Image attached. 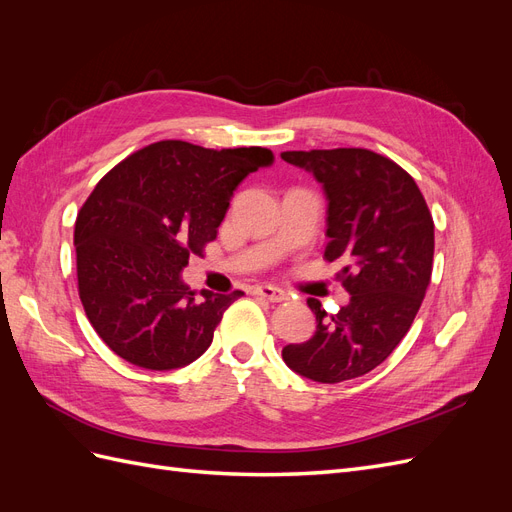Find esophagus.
<instances>
[{"label":"esophagus","instance_id":"esophagus-1","mask_svg":"<svg viewBox=\"0 0 512 512\" xmlns=\"http://www.w3.org/2000/svg\"><path fill=\"white\" fill-rule=\"evenodd\" d=\"M254 292L258 294V297L267 299V301H271V303H280V301L286 299V292H284L282 288L271 286V284H260V286L254 288Z\"/></svg>","mask_w":512,"mask_h":512}]
</instances>
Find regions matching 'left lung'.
<instances>
[{
  "label": "left lung",
  "mask_w": 512,
  "mask_h": 512,
  "mask_svg": "<svg viewBox=\"0 0 512 512\" xmlns=\"http://www.w3.org/2000/svg\"><path fill=\"white\" fill-rule=\"evenodd\" d=\"M327 198L324 258L339 262L350 303L327 318L318 301L316 333L282 350L299 376L335 384L365 376L404 339L431 280L433 220L414 179L369 149L284 151Z\"/></svg>",
  "instance_id": "8db88e82"
}]
</instances>
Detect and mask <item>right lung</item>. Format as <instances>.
I'll use <instances>...</instances> for the list:
<instances>
[{
    "label": "right lung",
    "instance_id": "add662e5",
    "mask_svg": "<svg viewBox=\"0 0 512 512\" xmlns=\"http://www.w3.org/2000/svg\"><path fill=\"white\" fill-rule=\"evenodd\" d=\"M273 160L265 147L162 141L100 179L76 218V273L91 327L123 361L168 371L211 346L243 292L196 299L181 273L218 235L239 183Z\"/></svg>",
    "mask_w": 512,
    "mask_h": 512
}]
</instances>
